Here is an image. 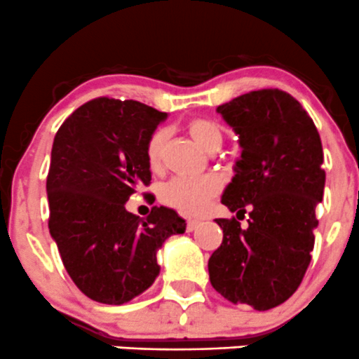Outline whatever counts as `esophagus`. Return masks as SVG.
<instances>
[{"label": "esophagus", "instance_id": "esophagus-1", "mask_svg": "<svg viewBox=\"0 0 359 359\" xmlns=\"http://www.w3.org/2000/svg\"><path fill=\"white\" fill-rule=\"evenodd\" d=\"M199 224V219H187V230L192 231L196 230V226Z\"/></svg>", "mask_w": 359, "mask_h": 359}]
</instances>
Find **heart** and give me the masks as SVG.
<instances>
[{
  "label": "heart",
  "instance_id": "b5f03b06",
  "mask_svg": "<svg viewBox=\"0 0 359 359\" xmlns=\"http://www.w3.org/2000/svg\"><path fill=\"white\" fill-rule=\"evenodd\" d=\"M187 133L196 143L208 151H216L223 143V129L216 121L208 117H194L187 122ZM168 131L158 128L151 133L144 144V158L151 170H160L163 163L165 147H167ZM222 189V180L216 175H204L199 179H177L168 180L160 191L161 203L184 215H201L208 208L210 201Z\"/></svg>",
  "mask_w": 359,
  "mask_h": 359
}]
</instances>
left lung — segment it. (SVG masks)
<instances>
[{
	"mask_svg": "<svg viewBox=\"0 0 359 359\" xmlns=\"http://www.w3.org/2000/svg\"><path fill=\"white\" fill-rule=\"evenodd\" d=\"M216 110L242 148L222 203L239 219L249 210L250 226L235 216L215 219L223 242L208 262L210 281L231 303L269 310L298 290L312 261L325 186L322 141L312 117L283 90H255Z\"/></svg>",
	"mask_w": 359,
	"mask_h": 359,
	"instance_id": "left-lung-1",
	"label": "left lung"
}]
</instances>
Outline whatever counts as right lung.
I'll return each instance as SVG.
<instances>
[{
  "label": "right lung",
  "mask_w": 359,
  "mask_h": 359,
  "mask_svg": "<svg viewBox=\"0 0 359 359\" xmlns=\"http://www.w3.org/2000/svg\"><path fill=\"white\" fill-rule=\"evenodd\" d=\"M167 114L136 100L98 97L57 129L47 173L49 231L81 293L122 305L153 285L156 252L186 231L170 208L153 206L147 219L126 210L151 172L144 144Z\"/></svg>",
  "instance_id": "1"
}]
</instances>
